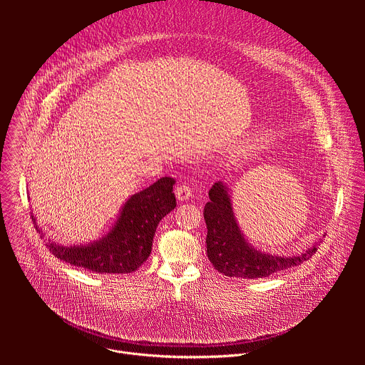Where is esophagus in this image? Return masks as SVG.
Wrapping results in <instances>:
<instances>
[{"mask_svg":"<svg viewBox=\"0 0 365 365\" xmlns=\"http://www.w3.org/2000/svg\"><path fill=\"white\" fill-rule=\"evenodd\" d=\"M175 197L180 202L188 201L190 198H192V188L187 182H182L175 188Z\"/></svg>","mask_w":365,"mask_h":365,"instance_id":"obj_1","label":"esophagus"}]
</instances>
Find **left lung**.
Instances as JSON below:
<instances>
[{"instance_id": "1", "label": "left lung", "mask_w": 365, "mask_h": 365, "mask_svg": "<svg viewBox=\"0 0 365 365\" xmlns=\"http://www.w3.org/2000/svg\"><path fill=\"white\" fill-rule=\"evenodd\" d=\"M204 217L208 229L209 261L219 272L227 277L265 278L309 260L317 250V243L297 256H275L255 249L239 227L229 187L222 181L215 182L209 190V202L204 209Z\"/></svg>"}]
</instances>
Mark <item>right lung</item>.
Listing matches in <instances>:
<instances>
[{"mask_svg": "<svg viewBox=\"0 0 365 365\" xmlns=\"http://www.w3.org/2000/svg\"><path fill=\"white\" fill-rule=\"evenodd\" d=\"M175 180L161 177L150 187L128 198L110 230L100 240L86 245L61 246L32 220L48 249L57 259L98 274H128L136 271L152 253L158 222L175 208Z\"/></svg>", "mask_w": 365, "mask_h": 365, "instance_id": "add662e5", "label": "right lung"}]
</instances>
